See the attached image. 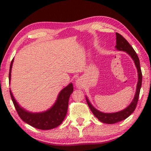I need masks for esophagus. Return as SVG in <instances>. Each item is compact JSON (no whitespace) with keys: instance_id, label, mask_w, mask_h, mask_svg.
<instances>
[{"instance_id":"esophagus-1","label":"esophagus","mask_w":151,"mask_h":151,"mask_svg":"<svg viewBox=\"0 0 151 151\" xmlns=\"http://www.w3.org/2000/svg\"><path fill=\"white\" fill-rule=\"evenodd\" d=\"M76 85L78 88H82V82L81 79H78L76 81Z\"/></svg>"}]
</instances>
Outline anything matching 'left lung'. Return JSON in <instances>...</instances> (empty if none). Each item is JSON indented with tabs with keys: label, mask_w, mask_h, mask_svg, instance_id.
Instances as JSON below:
<instances>
[{
	"label": "left lung",
	"mask_w": 151,
	"mask_h": 151,
	"mask_svg": "<svg viewBox=\"0 0 151 151\" xmlns=\"http://www.w3.org/2000/svg\"><path fill=\"white\" fill-rule=\"evenodd\" d=\"M115 48L117 50L126 51L130 56L132 58L133 60L135 65L137 67V73H138V82L137 84V88H136V92L135 97H134L133 101H132L129 106H128L127 108L124 110L119 111L116 113H102L101 111L97 110L96 108H94L91 104L88 98L86 97V102L89 106L91 111L93 113V115L98 118L100 122L105 124H115L119 122L122 121L124 119H127L130 115H131L135 111L137 106L138 98H139L140 88L142 86V74L141 68H140L139 65V60L138 58L137 53L134 50L131 45L128 42V41L124 38V37L118 33H116V45H115Z\"/></svg>",
	"instance_id": "left-lung-1"
}]
</instances>
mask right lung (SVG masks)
Returning a JSON list of instances; mask_svg holds the SVG:
<instances>
[{
    "instance_id": "right-lung-1",
    "label": "right lung",
    "mask_w": 151,
    "mask_h": 151,
    "mask_svg": "<svg viewBox=\"0 0 151 151\" xmlns=\"http://www.w3.org/2000/svg\"><path fill=\"white\" fill-rule=\"evenodd\" d=\"M13 62L14 58L12 60L9 67V82L11 80V72ZM9 91L16 110L19 117L24 122L36 129L49 130L58 127L63 122L67 115L69 97L73 91V86L72 83H70L67 86L64 88L58 94L55 104L47 111L41 113H31L22 108L14 99L11 90Z\"/></svg>"
}]
</instances>
